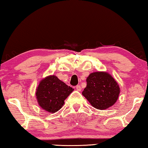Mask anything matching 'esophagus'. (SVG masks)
I'll list each match as a JSON object with an SVG mask.
<instances>
[{
  "label": "esophagus",
  "mask_w": 148,
  "mask_h": 148,
  "mask_svg": "<svg viewBox=\"0 0 148 148\" xmlns=\"http://www.w3.org/2000/svg\"><path fill=\"white\" fill-rule=\"evenodd\" d=\"M76 90H77V91H81V90H82V88H81V86H76Z\"/></svg>",
  "instance_id": "34e87169"
}]
</instances>
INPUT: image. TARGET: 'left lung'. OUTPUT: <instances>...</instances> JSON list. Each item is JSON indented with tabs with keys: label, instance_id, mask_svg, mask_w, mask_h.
Wrapping results in <instances>:
<instances>
[{
	"label": "left lung",
	"instance_id": "left-lung-1",
	"mask_svg": "<svg viewBox=\"0 0 148 148\" xmlns=\"http://www.w3.org/2000/svg\"><path fill=\"white\" fill-rule=\"evenodd\" d=\"M87 86L82 95L95 109L105 110L118 99L121 90L118 83L107 72L91 73L86 79Z\"/></svg>",
	"mask_w": 148,
	"mask_h": 148
}]
</instances>
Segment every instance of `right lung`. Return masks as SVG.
<instances>
[{
  "mask_svg": "<svg viewBox=\"0 0 148 148\" xmlns=\"http://www.w3.org/2000/svg\"><path fill=\"white\" fill-rule=\"evenodd\" d=\"M74 91L55 75L42 79L36 89L37 103L44 111L51 113L57 112L64 104V100Z\"/></svg>",
  "mask_w": 148,
  "mask_h": 148,
  "instance_id": "add662e5",
  "label": "right lung"
}]
</instances>
